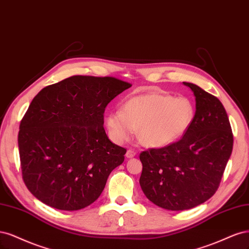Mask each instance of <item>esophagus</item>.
Here are the masks:
<instances>
[{
  "label": "esophagus",
  "instance_id": "1",
  "mask_svg": "<svg viewBox=\"0 0 249 249\" xmlns=\"http://www.w3.org/2000/svg\"><path fill=\"white\" fill-rule=\"evenodd\" d=\"M135 155H136V152H135L134 150H132V149L127 150V152H126V157H127V158H132V157H134Z\"/></svg>",
  "mask_w": 249,
  "mask_h": 249
}]
</instances>
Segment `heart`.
Segmentation results:
<instances>
[{
	"label": "heart",
	"instance_id": "b5f03b06",
	"mask_svg": "<svg viewBox=\"0 0 249 249\" xmlns=\"http://www.w3.org/2000/svg\"><path fill=\"white\" fill-rule=\"evenodd\" d=\"M196 110L186 97L148 93L127 99L122 110L106 117L109 138L117 143L130 140L138 130L140 142L150 148H161L178 141L195 120Z\"/></svg>",
	"mask_w": 249,
	"mask_h": 249
}]
</instances>
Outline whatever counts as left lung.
Returning <instances> with one entry per match:
<instances>
[{"mask_svg": "<svg viewBox=\"0 0 249 249\" xmlns=\"http://www.w3.org/2000/svg\"><path fill=\"white\" fill-rule=\"evenodd\" d=\"M196 116L178 142L142 151L141 187L152 203L172 211L205 203L218 189L232 150V132L222 103L191 83Z\"/></svg>", "mask_w": 249, "mask_h": 249, "instance_id": "8db88e82", "label": "left lung"}]
</instances>
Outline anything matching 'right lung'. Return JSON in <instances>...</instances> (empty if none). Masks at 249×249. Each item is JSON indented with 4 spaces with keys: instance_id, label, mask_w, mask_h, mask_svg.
I'll return each mask as SVG.
<instances>
[{
    "instance_id": "right-lung-1",
    "label": "right lung",
    "mask_w": 249,
    "mask_h": 249,
    "mask_svg": "<svg viewBox=\"0 0 249 249\" xmlns=\"http://www.w3.org/2000/svg\"><path fill=\"white\" fill-rule=\"evenodd\" d=\"M130 87L113 76L74 75L35 96L18 132L22 180L32 195L65 211L99 197L126 153L108 140L103 114Z\"/></svg>"
}]
</instances>
